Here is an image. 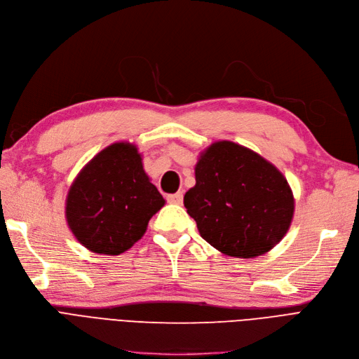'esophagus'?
Masks as SVG:
<instances>
[{
	"label": "esophagus",
	"mask_w": 359,
	"mask_h": 359,
	"mask_svg": "<svg viewBox=\"0 0 359 359\" xmlns=\"http://www.w3.org/2000/svg\"><path fill=\"white\" fill-rule=\"evenodd\" d=\"M182 199H184V196H182L181 191H178V193H175V194L168 196V202L172 203V205H181V203H182Z\"/></svg>",
	"instance_id": "34e87169"
}]
</instances>
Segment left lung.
Returning <instances> with one entry per match:
<instances>
[{
  "instance_id": "left-lung-1",
  "label": "left lung",
  "mask_w": 359,
  "mask_h": 359,
  "mask_svg": "<svg viewBox=\"0 0 359 359\" xmlns=\"http://www.w3.org/2000/svg\"><path fill=\"white\" fill-rule=\"evenodd\" d=\"M194 177L184 205L201 236L224 255H263L290 230L295 208L290 184L251 148L212 142L201 151Z\"/></svg>"
}]
</instances>
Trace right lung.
Returning <instances> with one entry per match:
<instances>
[{
	"mask_svg": "<svg viewBox=\"0 0 359 359\" xmlns=\"http://www.w3.org/2000/svg\"><path fill=\"white\" fill-rule=\"evenodd\" d=\"M166 201L147 175L138 147H105L74 178L65 201L71 233L95 254L118 255L137 243Z\"/></svg>",
	"mask_w": 359,
	"mask_h": 359,
	"instance_id": "add662e5",
	"label": "right lung"
}]
</instances>
